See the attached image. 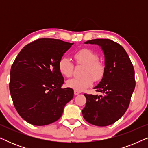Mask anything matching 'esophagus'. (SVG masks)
Returning a JSON list of instances; mask_svg holds the SVG:
<instances>
[{"label": "esophagus", "mask_w": 148, "mask_h": 148, "mask_svg": "<svg viewBox=\"0 0 148 148\" xmlns=\"http://www.w3.org/2000/svg\"><path fill=\"white\" fill-rule=\"evenodd\" d=\"M80 92H79V91H77V90H74V94L75 95H78L80 94Z\"/></svg>", "instance_id": "esophagus-1"}]
</instances>
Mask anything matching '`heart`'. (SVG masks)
Masks as SVG:
<instances>
[{
  "label": "heart",
  "mask_w": 148,
  "mask_h": 148,
  "mask_svg": "<svg viewBox=\"0 0 148 148\" xmlns=\"http://www.w3.org/2000/svg\"><path fill=\"white\" fill-rule=\"evenodd\" d=\"M74 58L77 64L84 65L82 71L83 76L74 77L66 81V86L75 90L82 92L90 87L94 79H102L104 74V65L99 61L96 52L89 48H82L75 52ZM59 72L64 77H70L73 70V64L69 58L62 56L58 63Z\"/></svg>",
  "instance_id": "heart-1"
}]
</instances>
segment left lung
<instances>
[{"mask_svg":"<svg viewBox=\"0 0 148 148\" xmlns=\"http://www.w3.org/2000/svg\"><path fill=\"white\" fill-rule=\"evenodd\" d=\"M100 46L104 54V74L94 87L102 95L86 94L82 114L87 122L108 126L120 119L128 108L135 87V71L128 54L120 44L109 39L88 40Z\"/></svg>","mask_w":148,"mask_h":148,"instance_id":"left-lung-1","label":"left lung"}]
</instances>
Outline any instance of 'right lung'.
Listing matches in <instances>:
<instances>
[{
	"label": "right lung",
	"instance_id": "obj_1",
	"mask_svg": "<svg viewBox=\"0 0 148 148\" xmlns=\"http://www.w3.org/2000/svg\"><path fill=\"white\" fill-rule=\"evenodd\" d=\"M73 43L41 38L23 47L11 69L9 90L13 104L25 121L36 126L55 122L73 98V90L62 89L60 58Z\"/></svg>",
	"mask_w": 148,
	"mask_h": 148
}]
</instances>
